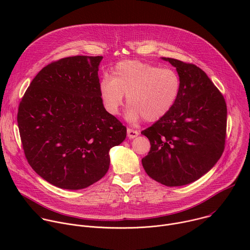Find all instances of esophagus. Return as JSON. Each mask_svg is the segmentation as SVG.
Here are the masks:
<instances>
[{
  "label": "esophagus",
  "instance_id": "obj_1",
  "mask_svg": "<svg viewBox=\"0 0 250 250\" xmlns=\"http://www.w3.org/2000/svg\"><path fill=\"white\" fill-rule=\"evenodd\" d=\"M138 134H139L138 130L132 129V128H127V136H128V138H134V137H136Z\"/></svg>",
  "mask_w": 250,
  "mask_h": 250
}]
</instances>
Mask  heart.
<instances>
[{
    "instance_id": "b5f03b06",
    "label": "heart",
    "mask_w": 250,
    "mask_h": 250,
    "mask_svg": "<svg viewBox=\"0 0 250 250\" xmlns=\"http://www.w3.org/2000/svg\"><path fill=\"white\" fill-rule=\"evenodd\" d=\"M181 79L169 68L125 60L119 62L113 77H104L100 83V95L105 110L117 115L126 96L130 105L127 118L136 121L156 122L166 116L175 105L181 93Z\"/></svg>"
}]
</instances>
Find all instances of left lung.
<instances>
[{
    "instance_id": "8db88e82",
    "label": "left lung",
    "mask_w": 250,
    "mask_h": 250,
    "mask_svg": "<svg viewBox=\"0 0 250 250\" xmlns=\"http://www.w3.org/2000/svg\"><path fill=\"white\" fill-rule=\"evenodd\" d=\"M163 59L176 67L181 93L166 116L141 131L151 146L141 162L153 180L174 187L198 180L221 158L226 145L227 104L201 68Z\"/></svg>"
}]
</instances>
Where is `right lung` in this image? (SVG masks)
Here are the masks:
<instances>
[{
  "instance_id": "obj_1",
  "label": "right lung",
  "mask_w": 250,
  "mask_h": 250,
  "mask_svg": "<svg viewBox=\"0 0 250 250\" xmlns=\"http://www.w3.org/2000/svg\"><path fill=\"white\" fill-rule=\"evenodd\" d=\"M102 59L77 55L49 63L20 103L25 158L58 188L84 189L102 179L110 166V149L126 136V127L104 108L98 76Z\"/></svg>"
}]
</instances>
